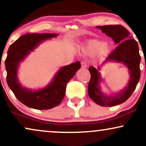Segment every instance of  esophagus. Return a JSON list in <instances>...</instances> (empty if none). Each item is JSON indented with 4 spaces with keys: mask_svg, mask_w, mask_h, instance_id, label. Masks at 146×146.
<instances>
[{
    "mask_svg": "<svg viewBox=\"0 0 146 146\" xmlns=\"http://www.w3.org/2000/svg\"><path fill=\"white\" fill-rule=\"evenodd\" d=\"M81 65H82V68H85L87 67V64L86 62L84 61V60H82V62H81Z\"/></svg>",
    "mask_w": 146,
    "mask_h": 146,
    "instance_id": "obj_1",
    "label": "esophagus"
}]
</instances>
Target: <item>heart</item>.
Instances as JSON below:
<instances>
[{"instance_id": "b5f03b06", "label": "heart", "mask_w": 146, "mask_h": 146, "mask_svg": "<svg viewBox=\"0 0 146 146\" xmlns=\"http://www.w3.org/2000/svg\"><path fill=\"white\" fill-rule=\"evenodd\" d=\"M110 46L107 43L98 40H92L87 43L83 48V52L87 55H93L98 52L100 57H104L108 54Z\"/></svg>"}]
</instances>
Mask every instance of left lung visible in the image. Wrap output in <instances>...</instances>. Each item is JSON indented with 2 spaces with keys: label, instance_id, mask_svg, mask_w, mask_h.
I'll return each mask as SVG.
<instances>
[{
  "label": "left lung",
  "instance_id": "obj_1",
  "mask_svg": "<svg viewBox=\"0 0 146 146\" xmlns=\"http://www.w3.org/2000/svg\"><path fill=\"white\" fill-rule=\"evenodd\" d=\"M106 34L111 37L117 47L107 56L106 61L122 62L126 64L130 73V80L128 86L121 92L113 96H106L101 92L98 83L101 77L98 69L90 66L89 71L91 74L88 84V94L90 98L101 106L111 107L125 102L132 95L140 79L139 64L141 56L139 53V46L135 40L130 37L129 31L121 25H108L97 26Z\"/></svg>",
  "mask_w": 146,
  "mask_h": 146
}]
</instances>
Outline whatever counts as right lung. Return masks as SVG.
Instances as JSON below:
<instances>
[{
  "mask_svg": "<svg viewBox=\"0 0 146 146\" xmlns=\"http://www.w3.org/2000/svg\"><path fill=\"white\" fill-rule=\"evenodd\" d=\"M56 36V34H27L19 37L7 52L5 60L7 84L17 98L29 108L46 110L58 106L65 94L67 83L81 67L80 62L77 61L61 68L50 85L41 90L33 92L19 84L17 78L19 62L42 41Z\"/></svg>",
  "mask_w": 146,
  "mask_h": 146,
  "instance_id": "right-lung-1",
  "label": "right lung"
}]
</instances>
